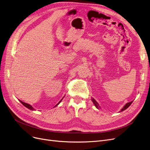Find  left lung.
I'll list each match as a JSON object with an SVG mask.
<instances>
[{
    "label": "left lung",
    "instance_id": "obj_1",
    "mask_svg": "<svg viewBox=\"0 0 150 150\" xmlns=\"http://www.w3.org/2000/svg\"><path fill=\"white\" fill-rule=\"evenodd\" d=\"M91 100H92V101H93V104H95V106H96V108H98V109H99V104L97 103V101L95 100V99H93V98H92V99H91ZM132 102H133V101H131V102H129V103H127L125 105V106L123 107V108L120 110V112H122V111H124V110H125L126 109L128 108L130 106L131 104L132 103Z\"/></svg>",
    "mask_w": 150,
    "mask_h": 150
}]
</instances>
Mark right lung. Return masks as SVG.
Returning a JSON list of instances; mask_svg holds the SVG:
<instances>
[{"instance_id": "obj_1", "label": "right lung", "mask_w": 150, "mask_h": 150, "mask_svg": "<svg viewBox=\"0 0 150 150\" xmlns=\"http://www.w3.org/2000/svg\"><path fill=\"white\" fill-rule=\"evenodd\" d=\"M63 98L62 99H61V100L58 103V104H56V105H55V106H54V107H55V106H57V105L61 102V101H62V99H63ZM20 101V102L22 104H23V106H25L26 108H27L28 109H30V110H35V109L34 108H33L31 106V105L30 104H27V103H24V102H23V101H20V100H19Z\"/></svg>"}]
</instances>
